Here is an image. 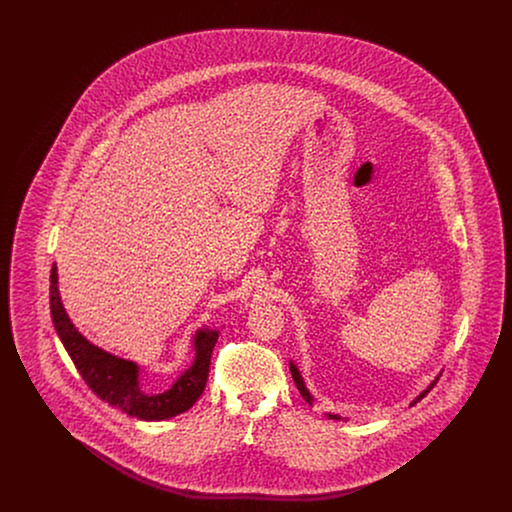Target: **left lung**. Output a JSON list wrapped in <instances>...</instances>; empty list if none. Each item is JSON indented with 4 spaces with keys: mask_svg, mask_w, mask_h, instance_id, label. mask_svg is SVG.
Returning a JSON list of instances; mask_svg holds the SVG:
<instances>
[{
    "mask_svg": "<svg viewBox=\"0 0 512 512\" xmlns=\"http://www.w3.org/2000/svg\"><path fill=\"white\" fill-rule=\"evenodd\" d=\"M290 370H292L293 382H295L297 390H299V393H301V397H303V399H305V401H307V403L313 407V395H311L309 390H307V386H305V382H303V378H301V372H299V368H297V365H295L293 361H290ZM439 376H441V374L436 376V380H434V382H432V384H430L426 390L422 391V393H418V395L414 397L413 401H411V407L416 405V403H418V401H420V399H422V397H424L428 391L432 390V388L438 384ZM326 416H328V418H334V420H341V416H338V414L326 413Z\"/></svg>",
    "mask_w": 512,
    "mask_h": 512,
    "instance_id": "left-lung-1",
    "label": "left lung"
}]
</instances>
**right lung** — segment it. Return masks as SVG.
<instances>
[{"instance_id": "right-lung-1", "label": "right lung", "mask_w": 512, "mask_h": 512, "mask_svg": "<svg viewBox=\"0 0 512 512\" xmlns=\"http://www.w3.org/2000/svg\"><path fill=\"white\" fill-rule=\"evenodd\" d=\"M49 309L55 332L65 345L76 370L99 399L121 409L122 413L140 420H167L186 413L205 390L213 347L219 330L199 328L194 334L195 359L171 388L163 393H146L140 386V366L103 351L86 340L67 315L57 288V265L51 267L49 278Z\"/></svg>"}]
</instances>
